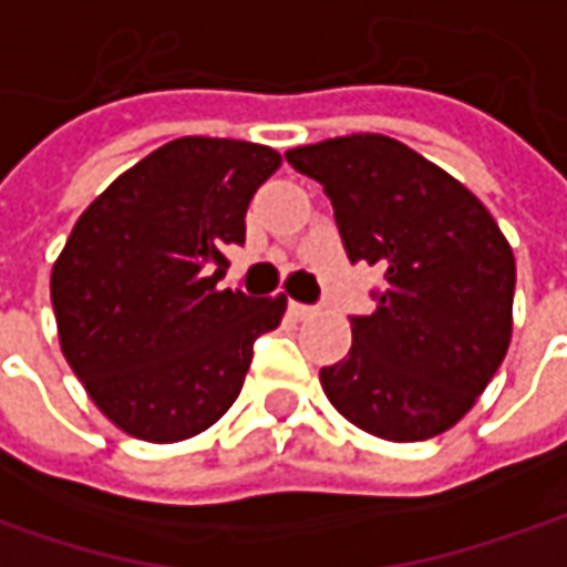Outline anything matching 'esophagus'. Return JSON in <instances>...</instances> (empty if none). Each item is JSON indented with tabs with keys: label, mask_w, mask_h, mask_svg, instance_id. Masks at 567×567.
Listing matches in <instances>:
<instances>
[{
	"label": "esophagus",
	"mask_w": 567,
	"mask_h": 567,
	"mask_svg": "<svg viewBox=\"0 0 567 567\" xmlns=\"http://www.w3.org/2000/svg\"><path fill=\"white\" fill-rule=\"evenodd\" d=\"M288 310H291L298 320H310V317H317V308H310V305H298V301H291V305H288Z\"/></svg>",
	"instance_id": "34e87169"
}]
</instances>
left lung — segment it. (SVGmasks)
<instances>
[{"instance_id": "obj_1", "label": "left lung", "mask_w": 567, "mask_h": 567, "mask_svg": "<svg viewBox=\"0 0 567 567\" xmlns=\"http://www.w3.org/2000/svg\"><path fill=\"white\" fill-rule=\"evenodd\" d=\"M288 164L327 189L346 254L381 266L378 308L320 368L339 415L383 441H425L476 406L514 332V254L480 199L381 133L298 145Z\"/></svg>"}]
</instances>
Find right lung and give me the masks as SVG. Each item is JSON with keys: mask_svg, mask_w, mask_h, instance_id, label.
Segmentation results:
<instances>
[{"mask_svg": "<svg viewBox=\"0 0 567 567\" xmlns=\"http://www.w3.org/2000/svg\"><path fill=\"white\" fill-rule=\"evenodd\" d=\"M282 164L269 145L184 136L123 171L87 206L53 262L60 349L91 403L138 441L174 444L237 400L259 332L285 295L218 288L259 184Z\"/></svg>", "mask_w": 567, "mask_h": 567, "instance_id": "add662e5", "label": "right lung"}]
</instances>
